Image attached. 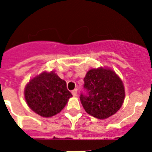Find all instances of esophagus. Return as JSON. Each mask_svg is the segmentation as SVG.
Returning a JSON list of instances; mask_svg holds the SVG:
<instances>
[{
    "mask_svg": "<svg viewBox=\"0 0 152 152\" xmlns=\"http://www.w3.org/2000/svg\"><path fill=\"white\" fill-rule=\"evenodd\" d=\"M77 89H76V88H75L74 90H73V91H72V94H73V96H76V95H77Z\"/></svg>",
    "mask_w": 152,
    "mask_h": 152,
    "instance_id": "obj_1",
    "label": "esophagus"
}]
</instances>
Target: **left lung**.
I'll use <instances>...</instances> for the list:
<instances>
[{
  "label": "left lung",
  "instance_id": "8db88e82",
  "mask_svg": "<svg viewBox=\"0 0 152 152\" xmlns=\"http://www.w3.org/2000/svg\"><path fill=\"white\" fill-rule=\"evenodd\" d=\"M86 94L80 101L88 114L98 119H107L117 113L125 98L122 80L108 68L91 69L84 78Z\"/></svg>",
  "mask_w": 152,
  "mask_h": 152
}]
</instances>
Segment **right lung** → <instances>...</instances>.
Masks as SVG:
<instances>
[{"instance_id":"add662e5","label":"right lung","mask_w":152,"mask_h":152,"mask_svg":"<svg viewBox=\"0 0 152 152\" xmlns=\"http://www.w3.org/2000/svg\"><path fill=\"white\" fill-rule=\"evenodd\" d=\"M24 95L28 106L44 117L60 113L73 96L66 82L54 72H43L31 79L26 86Z\"/></svg>"}]
</instances>
